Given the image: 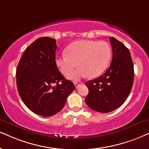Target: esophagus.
Listing matches in <instances>:
<instances>
[{"label": "esophagus", "instance_id": "34e87169", "mask_svg": "<svg viewBox=\"0 0 149 149\" xmlns=\"http://www.w3.org/2000/svg\"><path fill=\"white\" fill-rule=\"evenodd\" d=\"M74 86H75V87H76L77 88H79V86H80V84L77 83V82H75V83H74Z\"/></svg>", "mask_w": 149, "mask_h": 149}]
</instances>
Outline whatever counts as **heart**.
Here are the masks:
<instances>
[{
	"label": "heart",
	"mask_w": 149,
	"mask_h": 149,
	"mask_svg": "<svg viewBox=\"0 0 149 149\" xmlns=\"http://www.w3.org/2000/svg\"><path fill=\"white\" fill-rule=\"evenodd\" d=\"M65 54L55 58V63L65 76L71 72L76 65L78 70L70 75V79L77 81L88 76L93 78L100 75L111 61V45L104 41L83 40L75 41L65 48Z\"/></svg>",
	"instance_id": "obj_1"
}]
</instances>
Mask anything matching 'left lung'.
I'll return each instance as SVG.
<instances>
[{
    "label": "left lung",
    "mask_w": 149,
    "mask_h": 149,
    "mask_svg": "<svg viewBox=\"0 0 149 149\" xmlns=\"http://www.w3.org/2000/svg\"><path fill=\"white\" fill-rule=\"evenodd\" d=\"M113 49L111 65L104 74L86 82L88 94L85 102L100 113H109L122 106L129 95L134 80V68L128 49L122 42L110 37Z\"/></svg>",
    "instance_id": "1"
}]
</instances>
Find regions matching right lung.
I'll return each mask as SVG.
<instances>
[{
  "mask_svg": "<svg viewBox=\"0 0 149 149\" xmlns=\"http://www.w3.org/2000/svg\"><path fill=\"white\" fill-rule=\"evenodd\" d=\"M56 40L41 37L23 53L16 69L20 97L36 115L50 117L61 111L75 86L65 79L55 63Z\"/></svg>",
  "mask_w": 149,
  "mask_h": 149,
  "instance_id": "add662e5",
  "label": "right lung"
}]
</instances>
